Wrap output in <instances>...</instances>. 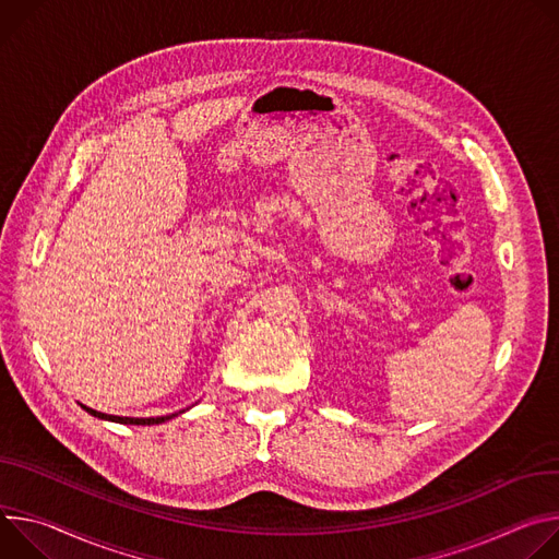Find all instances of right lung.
<instances>
[{
    "label": "right lung",
    "mask_w": 559,
    "mask_h": 559,
    "mask_svg": "<svg viewBox=\"0 0 559 559\" xmlns=\"http://www.w3.org/2000/svg\"><path fill=\"white\" fill-rule=\"evenodd\" d=\"M86 413H91L93 417H99V419H108V421H117V424H138V426H151V424H162L166 419H173L177 413L173 415H164V417H119V415H106V413H99V411H93L88 406H84Z\"/></svg>",
    "instance_id": "obj_1"
}]
</instances>
